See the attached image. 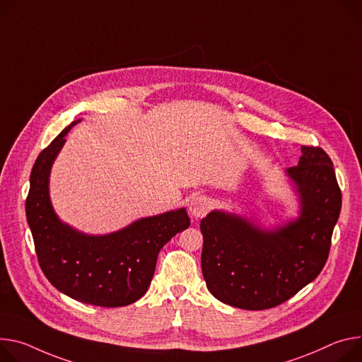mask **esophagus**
Listing matches in <instances>:
<instances>
[{
    "mask_svg": "<svg viewBox=\"0 0 362 362\" xmlns=\"http://www.w3.org/2000/svg\"><path fill=\"white\" fill-rule=\"evenodd\" d=\"M211 209V202L206 196H194L190 201L189 211L194 218H202L205 216Z\"/></svg>",
    "mask_w": 362,
    "mask_h": 362,
    "instance_id": "34e87169",
    "label": "esophagus"
}]
</instances>
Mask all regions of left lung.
I'll list each match as a JSON object with an SVG mask.
<instances>
[{
  "label": "left lung",
  "mask_w": 362,
  "mask_h": 362,
  "mask_svg": "<svg viewBox=\"0 0 362 362\" xmlns=\"http://www.w3.org/2000/svg\"><path fill=\"white\" fill-rule=\"evenodd\" d=\"M287 169L300 194V216L276 231L214 211L201 221L202 273L208 290L229 306L262 310L288 300L322 272L329 255L342 193L334 163L320 147L303 146Z\"/></svg>",
  "instance_id": "left-lung-1"
}]
</instances>
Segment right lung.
<instances>
[{"label":"right lung","mask_w":362,"mask_h":362,"mask_svg":"<svg viewBox=\"0 0 362 362\" xmlns=\"http://www.w3.org/2000/svg\"><path fill=\"white\" fill-rule=\"evenodd\" d=\"M74 121L39 154L30 175L25 215L42 272L69 298L101 308L137 302L147 291L161 247L190 225L186 209L143 218L118 233L81 234L56 216L49 198L53 160Z\"/></svg>","instance_id":"add662e5"}]
</instances>
